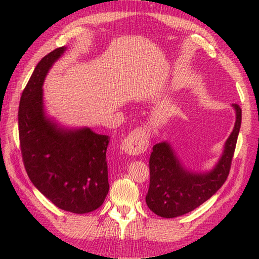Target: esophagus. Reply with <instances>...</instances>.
I'll list each match as a JSON object with an SVG mask.
<instances>
[{
	"label": "esophagus",
	"mask_w": 259,
	"mask_h": 259,
	"mask_svg": "<svg viewBox=\"0 0 259 259\" xmlns=\"http://www.w3.org/2000/svg\"><path fill=\"white\" fill-rule=\"evenodd\" d=\"M149 131L145 126H138L134 129L122 142L121 147L126 154L139 155L143 154L149 147Z\"/></svg>",
	"instance_id": "1"
}]
</instances>
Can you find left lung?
Returning <instances> with one entry per match:
<instances>
[{"label":"left lung","mask_w":259,"mask_h":259,"mask_svg":"<svg viewBox=\"0 0 259 259\" xmlns=\"http://www.w3.org/2000/svg\"><path fill=\"white\" fill-rule=\"evenodd\" d=\"M233 107L237 112L236 124L220 162L207 175L185 170L168 144L154 146L149 157L150 181L146 203L155 214L173 219L189 213L208 200L227 181L241 125V107L238 104Z\"/></svg>","instance_id":"1"}]
</instances>
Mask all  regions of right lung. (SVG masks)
Returning a JSON list of instances; mask_svg holds the SVG:
<instances>
[{
  "label": "right lung",
  "instance_id": "obj_1",
  "mask_svg": "<svg viewBox=\"0 0 259 259\" xmlns=\"http://www.w3.org/2000/svg\"><path fill=\"white\" fill-rule=\"evenodd\" d=\"M65 48L41 59L21 94L18 112L22 162L34 186L56 207L84 214L97 209L109 192L106 149L110 137L86 128L64 131L44 116L46 73Z\"/></svg>",
  "mask_w": 259,
  "mask_h": 259
}]
</instances>
